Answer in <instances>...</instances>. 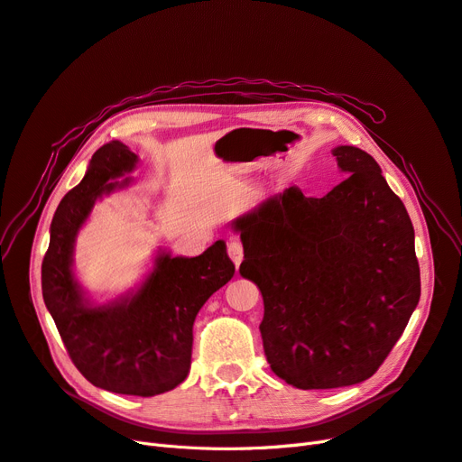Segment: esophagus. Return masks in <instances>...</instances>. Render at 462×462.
I'll return each mask as SVG.
<instances>
[{"mask_svg":"<svg viewBox=\"0 0 462 462\" xmlns=\"http://www.w3.org/2000/svg\"><path fill=\"white\" fill-rule=\"evenodd\" d=\"M227 254H229V257H231V262L235 263V267L241 265L243 257H245V250H243L241 241H231V243L227 245Z\"/></svg>","mask_w":462,"mask_h":462,"instance_id":"esophagus-1","label":"esophagus"}]
</instances>
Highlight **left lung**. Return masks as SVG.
Masks as SVG:
<instances>
[{
	"label": "left lung",
	"instance_id": "8db88e82",
	"mask_svg": "<svg viewBox=\"0 0 462 462\" xmlns=\"http://www.w3.org/2000/svg\"><path fill=\"white\" fill-rule=\"evenodd\" d=\"M346 178L324 197L288 188L231 221L241 274L263 295L260 324L274 375L295 389L370 379L420 298L415 231L377 161L331 150Z\"/></svg>",
	"mask_w": 462,
	"mask_h": 462
}]
</instances>
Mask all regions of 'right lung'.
Segmentation results:
<instances>
[{
	"mask_svg": "<svg viewBox=\"0 0 462 462\" xmlns=\"http://www.w3.org/2000/svg\"><path fill=\"white\" fill-rule=\"evenodd\" d=\"M138 164L140 157L121 142L92 155L83 180L52 216L42 290L83 377L98 389L145 398L169 393L188 377L197 312L231 281L235 265L226 241L195 257L159 246L134 288L104 303L90 298L73 269L78 235L98 200L128 189Z\"/></svg>",
	"mask_w": 462,
	"mask_h": 462,
	"instance_id": "add662e5",
	"label": "right lung"
}]
</instances>
